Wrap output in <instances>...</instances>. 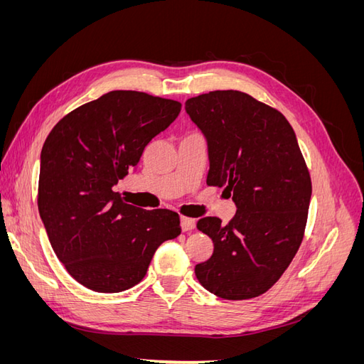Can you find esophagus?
Masks as SVG:
<instances>
[{"label":"esophagus","instance_id":"1","mask_svg":"<svg viewBox=\"0 0 364 364\" xmlns=\"http://www.w3.org/2000/svg\"><path fill=\"white\" fill-rule=\"evenodd\" d=\"M181 228L182 230H193L196 228V220L190 217H181Z\"/></svg>","mask_w":364,"mask_h":364}]
</instances>
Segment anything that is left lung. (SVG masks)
<instances>
[{
	"label": "left lung",
	"instance_id": "8db88e82",
	"mask_svg": "<svg viewBox=\"0 0 364 364\" xmlns=\"http://www.w3.org/2000/svg\"><path fill=\"white\" fill-rule=\"evenodd\" d=\"M185 111L208 141L209 186L232 193L235 215L197 222L214 243L196 278L228 301L266 293L299 249L311 178L293 127L278 109L246 92L213 91L188 98Z\"/></svg>",
	"mask_w": 364,
	"mask_h": 364
}]
</instances>
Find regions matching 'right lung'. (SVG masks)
Wrapping results in <instances>:
<instances>
[{"instance_id":"obj_1","label":"right lung","mask_w":364,"mask_h":364,"mask_svg":"<svg viewBox=\"0 0 364 364\" xmlns=\"http://www.w3.org/2000/svg\"><path fill=\"white\" fill-rule=\"evenodd\" d=\"M181 106L146 92L111 91L65 115L43 142L38 209L54 253L83 287H134L156 249L181 234L178 213L136 208L112 190Z\"/></svg>"}]
</instances>
